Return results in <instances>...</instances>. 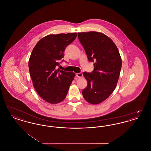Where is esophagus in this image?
<instances>
[{"instance_id": "esophagus-1", "label": "esophagus", "mask_w": 151, "mask_h": 151, "mask_svg": "<svg viewBox=\"0 0 151 151\" xmlns=\"http://www.w3.org/2000/svg\"><path fill=\"white\" fill-rule=\"evenodd\" d=\"M76 77L78 78H81L83 76V73L81 72H80V73H76Z\"/></svg>"}]
</instances>
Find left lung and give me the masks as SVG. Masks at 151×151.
<instances>
[{"label":"left lung","instance_id":"8db88e82","mask_svg":"<svg viewBox=\"0 0 151 151\" xmlns=\"http://www.w3.org/2000/svg\"><path fill=\"white\" fill-rule=\"evenodd\" d=\"M89 62L94 63L91 73L83 72L88 85L83 90L85 100L92 104L105 100L115 89L122 67V59L115 43L108 36L96 32L78 33Z\"/></svg>","mask_w":151,"mask_h":151}]
</instances>
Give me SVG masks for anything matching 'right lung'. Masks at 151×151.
I'll use <instances>...</instances> for the list:
<instances>
[{
  "label": "right lung",
  "mask_w": 151,
  "mask_h": 151,
  "mask_svg": "<svg viewBox=\"0 0 151 151\" xmlns=\"http://www.w3.org/2000/svg\"><path fill=\"white\" fill-rule=\"evenodd\" d=\"M76 36L77 33L45 36L36 44L30 55L29 73L33 86L39 96L51 104L65 99L75 76L73 72L57 70V67L64 57L66 47Z\"/></svg>",
  "instance_id": "right-lung-1"
}]
</instances>
